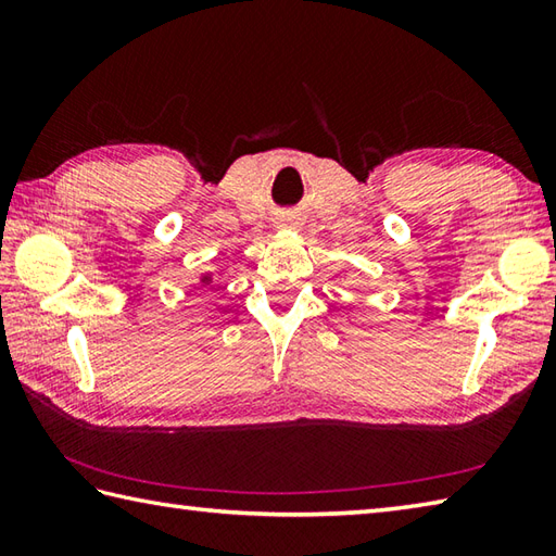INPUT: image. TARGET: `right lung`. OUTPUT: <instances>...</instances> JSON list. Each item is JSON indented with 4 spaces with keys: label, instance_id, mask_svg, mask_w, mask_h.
Segmentation results:
<instances>
[{
    "label": "right lung",
    "instance_id": "right-lung-1",
    "mask_svg": "<svg viewBox=\"0 0 556 556\" xmlns=\"http://www.w3.org/2000/svg\"><path fill=\"white\" fill-rule=\"evenodd\" d=\"M212 281H215V275H212V271H205V275H200V285H203V287L212 285Z\"/></svg>",
    "mask_w": 556,
    "mask_h": 556
}]
</instances>
